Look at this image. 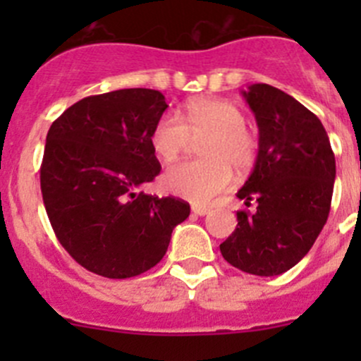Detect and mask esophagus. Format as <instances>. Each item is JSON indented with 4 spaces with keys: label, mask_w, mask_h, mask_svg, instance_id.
<instances>
[{
    "label": "esophagus",
    "mask_w": 361,
    "mask_h": 361,
    "mask_svg": "<svg viewBox=\"0 0 361 361\" xmlns=\"http://www.w3.org/2000/svg\"><path fill=\"white\" fill-rule=\"evenodd\" d=\"M192 213L197 214V216H204V214L209 213V207H206V206H192Z\"/></svg>",
    "instance_id": "obj_1"
}]
</instances>
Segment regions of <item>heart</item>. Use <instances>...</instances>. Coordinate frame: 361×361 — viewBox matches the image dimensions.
Here are the masks:
<instances>
[{"label": "heart", "instance_id": "heart-1", "mask_svg": "<svg viewBox=\"0 0 361 361\" xmlns=\"http://www.w3.org/2000/svg\"><path fill=\"white\" fill-rule=\"evenodd\" d=\"M202 155L207 159L174 164L162 174L164 190L187 201L204 204L227 190L239 171L253 167L258 137L246 126L245 111L235 103L214 97L190 101L180 113H164L155 122L150 143L159 159L171 162L188 147L192 136H206Z\"/></svg>", "mask_w": 361, "mask_h": 361}]
</instances>
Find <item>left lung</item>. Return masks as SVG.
I'll return each instance as SVG.
<instances>
[{"label": "left lung", "mask_w": 361, "mask_h": 361, "mask_svg": "<svg viewBox=\"0 0 361 361\" xmlns=\"http://www.w3.org/2000/svg\"><path fill=\"white\" fill-rule=\"evenodd\" d=\"M258 126V155L238 197L257 211L238 213L220 245L225 260L255 276L292 269L314 245L330 213L336 157L318 116L267 83L243 90Z\"/></svg>", "instance_id": "left-lung-1"}]
</instances>
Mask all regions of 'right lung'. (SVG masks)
<instances>
[{"mask_svg": "<svg viewBox=\"0 0 361 361\" xmlns=\"http://www.w3.org/2000/svg\"><path fill=\"white\" fill-rule=\"evenodd\" d=\"M166 108L159 90L120 89L78 101L50 126L43 204L64 250L94 274L147 272L190 214L181 199L140 190L160 173L150 134Z\"/></svg>", "mask_w": 361, "mask_h": 361, "instance_id": "1", "label": "right lung"}]
</instances>
